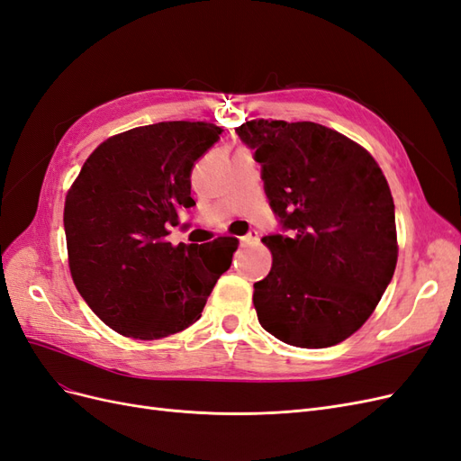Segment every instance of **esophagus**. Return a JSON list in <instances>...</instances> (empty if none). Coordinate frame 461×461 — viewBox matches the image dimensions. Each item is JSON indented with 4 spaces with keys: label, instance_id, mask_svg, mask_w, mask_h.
<instances>
[{
    "label": "esophagus",
    "instance_id": "obj_1",
    "mask_svg": "<svg viewBox=\"0 0 461 461\" xmlns=\"http://www.w3.org/2000/svg\"><path fill=\"white\" fill-rule=\"evenodd\" d=\"M244 244H256L258 240H259V234H258V230H249L246 236H242L240 239Z\"/></svg>",
    "mask_w": 461,
    "mask_h": 461
}]
</instances>
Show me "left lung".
Wrapping results in <instances>:
<instances>
[{
    "label": "left lung",
    "mask_w": 461,
    "mask_h": 461,
    "mask_svg": "<svg viewBox=\"0 0 461 461\" xmlns=\"http://www.w3.org/2000/svg\"><path fill=\"white\" fill-rule=\"evenodd\" d=\"M256 149L286 236H263L269 275L254 285L261 327L298 348H329L371 317L396 269L394 202L379 163L312 121L254 119L236 129Z\"/></svg>",
    "instance_id": "8db88e82"
}]
</instances>
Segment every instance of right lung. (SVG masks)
I'll return each mask as SVG.
<instances>
[{
	"label": "right lung",
	"mask_w": 461,
	"mask_h": 461,
	"mask_svg": "<svg viewBox=\"0 0 461 461\" xmlns=\"http://www.w3.org/2000/svg\"><path fill=\"white\" fill-rule=\"evenodd\" d=\"M222 132L205 121H165L107 138L65 198L68 269L90 310L115 332L159 340L202 317L239 240H167L190 196L194 161Z\"/></svg>",
	"instance_id": "1"
}]
</instances>
